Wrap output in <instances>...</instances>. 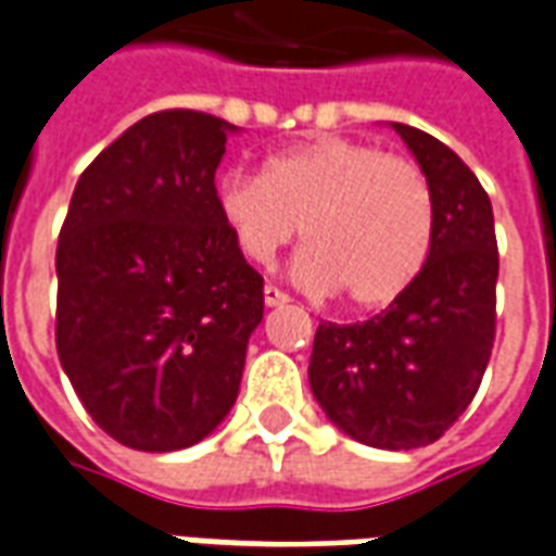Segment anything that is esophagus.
I'll list each match as a JSON object with an SVG mask.
<instances>
[{"label":"esophagus","mask_w":556,"mask_h":556,"mask_svg":"<svg viewBox=\"0 0 556 556\" xmlns=\"http://www.w3.org/2000/svg\"><path fill=\"white\" fill-rule=\"evenodd\" d=\"M263 302H266V308H278V305H287L290 296H287L285 290H278V287L266 285L263 287Z\"/></svg>","instance_id":"1"}]
</instances>
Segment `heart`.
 <instances>
[{"mask_svg": "<svg viewBox=\"0 0 556 556\" xmlns=\"http://www.w3.org/2000/svg\"><path fill=\"white\" fill-rule=\"evenodd\" d=\"M215 203L251 263H269L296 239L293 281L314 296L348 293L353 308L395 302L419 278L434 245V197L419 167L377 146L320 137L266 161L257 173H224Z\"/></svg>", "mask_w": 556, "mask_h": 556, "instance_id": "heart-1", "label": "heart"}]
</instances>
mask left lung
Listing matches in <instances>:
<instances>
[{
	"instance_id": "1",
	"label": "left lung",
	"mask_w": 556,
	"mask_h": 556,
	"mask_svg": "<svg viewBox=\"0 0 556 556\" xmlns=\"http://www.w3.org/2000/svg\"><path fill=\"white\" fill-rule=\"evenodd\" d=\"M434 197L428 263L377 317L320 323L308 380L334 428L374 448H419L467 410L494 348L497 236L485 188L431 134L392 122Z\"/></svg>"
}]
</instances>
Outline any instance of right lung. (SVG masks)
<instances>
[{
	"instance_id": "right-lung-1",
	"label": "right lung",
	"mask_w": 556,
	"mask_h": 556,
	"mask_svg": "<svg viewBox=\"0 0 556 556\" xmlns=\"http://www.w3.org/2000/svg\"><path fill=\"white\" fill-rule=\"evenodd\" d=\"M236 131L197 110L143 116L71 197L56 248L59 362L122 446H194L239 395L263 278L215 203Z\"/></svg>"
}]
</instances>
